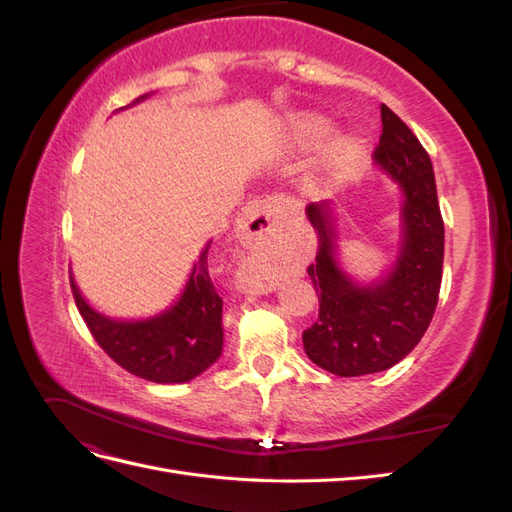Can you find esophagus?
<instances>
[{"label": "esophagus", "instance_id": "34e87169", "mask_svg": "<svg viewBox=\"0 0 512 512\" xmlns=\"http://www.w3.org/2000/svg\"><path fill=\"white\" fill-rule=\"evenodd\" d=\"M277 198L265 196L254 200L243 211V228L250 232L260 245H269L277 237ZM239 284L245 292L260 294L275 288V273L260 260H247L239 275Z\"/></svg>", "mask_w": 512, "mask_h": 512}]
</instances>
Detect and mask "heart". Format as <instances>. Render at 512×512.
Listing matches in <instances>:
<instances>
[{"label":"heart","instance_id":"b5f03b06","mask_svg":"<svg viewBox=\"0 0 512 512\" xmlns=\"http://www.w3.org/2000/svg\"><path fill=\"white\" fill-rule=\"evenodd\" d=\"M329 132V121L320 115H303L294 121V138L301 147H314L318 145ZM356 151V138L352 136H339L329 145L327 153L322 160V173L329 181L337 179L344 173L348 162L352 160Z\"/></svg>","mask_w":512,"mask_h":512}]
</instances>
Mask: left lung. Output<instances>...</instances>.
<instances>
[{
  "mask_svg": "<svg viewBox=\"0 0 512 512\" xmlns=\"http://www.w3.org/2000/svg\"><path fill=\"white\" fill-rule=\"evenodd\" d=\"M382 134L376 162L404 190V241L389 280L359 288L339 271L331 209L309 205L318 235L316 260L307 267L318 292V320L303 331V348L335 376L376 374L399 363L421 342L438 305L444 260V222L429 153L389 106H380Z\"/></svg>",
  "mask_w": 512,
  "mask_h": 512,
  "instance_id": "8db88e82",
  "label": "left lung"
}]
</instances>
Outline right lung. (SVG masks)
<instances>
[{
    "label": "right lung",
    "instance_id": "right-lung-1",
    "mask_svg": "<svg viewBox=\"0 0 512 512\" xmlns=\"http://www.w3.org/2000/svg\"><path fill=\"white\" fill-rule=\"evenodd\" d=\"M141 100V98H138ZM207 245L181 299L168 312L141 322H117L94 312L70 277L76 307L98 346L130 374L158 384L188 382L222 354V297L209 277Z\"/></svg>",
    "mask_w": 512,
    "mask_h": 512
}]
</instances>
